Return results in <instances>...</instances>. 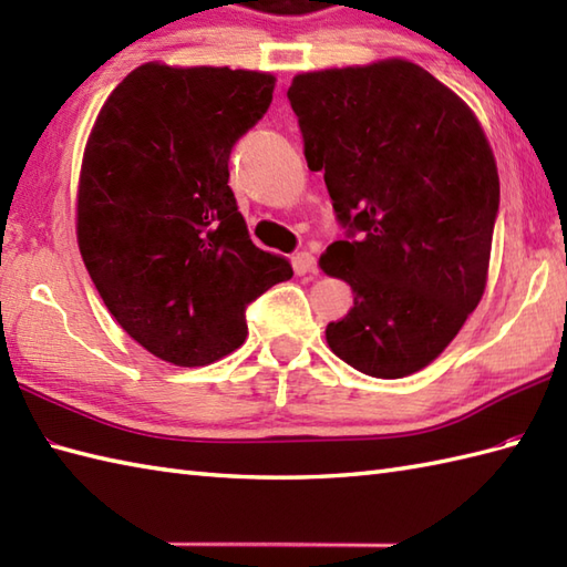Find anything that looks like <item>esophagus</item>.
Returning a JSON list of instances; mask_svg holds the SVG:
<instances>
[{"instance_id":"34e87169","label":"esophagus","mask_w":567,"mask_h":567,"mask_svg":"<svg viewBox=\"0 0 567 567\" xmlns=\"http://www.w3.org/2000/svg\"><path fill=\"white\" fill-rule=\"evenodd\" d=\"M292 265H295L297 275H317V258L307 250L297 252V256L292 258Z\"/></svg>"}]
</instances>
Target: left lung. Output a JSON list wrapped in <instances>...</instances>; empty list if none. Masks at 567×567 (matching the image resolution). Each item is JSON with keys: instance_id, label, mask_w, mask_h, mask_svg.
<instances>
[{"instance_id": "obj_1", "label": "left lung", "mask_w": 567, "mask_h": 567, "mask_svg": "<svg viewBox=\"0 0 567 567\" xmlns=\"http://www.w3.org/2000/svg\"><path fill=\"white\" fill-rule=\"evenodd\" d=\"M346 240L319 265L353 290L331 351L370 378L426 368L483 299L499 175L470 106L409 60L302 72L287 90Z\"/></svg>"}]
</instances>
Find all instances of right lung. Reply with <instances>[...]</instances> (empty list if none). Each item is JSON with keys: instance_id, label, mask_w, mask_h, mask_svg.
Masks as SVG:
<instances>
[{"instance_id": "obj_1", "label": "right lung", "mask_w": 567, "mask_h": 567, "mask_svg": "<svg viewBox=\"0 0 567 567\" xmlns=\"http://www.w3.org/2000/svg\"><path fill=\"white\" fill-rule=\"evenodd\" d=\"M272 90L268 72L146 63L118 82L84 148V268L118 327L173 365L236 351L248 305L292 277L252 244L228 187L231 148Z\"/></svg>"}]
</instances>
